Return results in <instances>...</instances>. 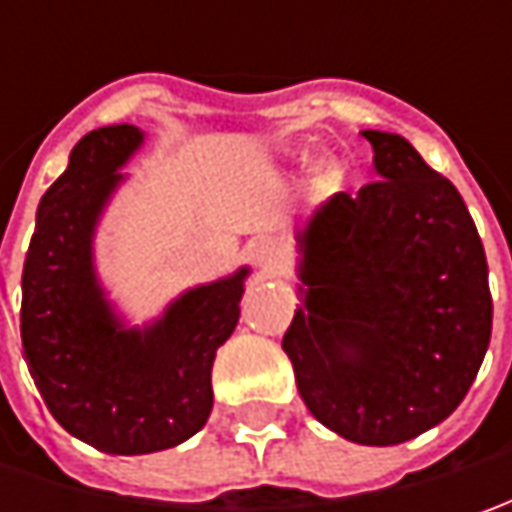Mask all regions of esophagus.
I'll use <instances>...</instances> for the list:
<instances>
[{"instance_id":"1","label":"esophagus","mask_w":512,"mask_h":512,"mask_svg":"<svg viewBox=\"0 0 512 512\" xmlns=\"http://www.w3.org/2000/svg\"><path fill=\"white\" fill-rule=\"evenodd\" d=\"M250 256H253V262L259 267H265V270H273V267H279V247L276 242H270V239H259L256 245L250 247Z\"/></svg>"}]
</instances>
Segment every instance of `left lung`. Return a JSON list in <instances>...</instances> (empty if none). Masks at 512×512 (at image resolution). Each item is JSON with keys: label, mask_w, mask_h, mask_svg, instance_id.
<instances>
[{"label": "left lung", "mask_w": 512, "mask_h": 512, "mask_svg": "<svg viewBox=\"0 0 512 512\" xmlns=\"http://www.w3.org/2000/svg\"><path fill=\"white\" fill-rule=\"evenodd\" d=\"M362 136L379 179L330 196L299 230L305 287L282 347L319 422L387 447L462 404L490 344L493 299L453 182L402 136Z\"/></svg>", "instance_id": "obj_1"}]
</instances>
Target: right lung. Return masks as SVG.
I'll return each instance as SVG.
<instances>
[{
  "instance_id": "right-lung-1",
  "label": "right lung",
  "mask_w": 512,
  "mask_h": 512,
  "mask_svg": "<svg viewBox=\"0 0 512 512\" xmlns=\"http://www.w3.org/2000/svg\"><path fill=\"white\" fill-rule=\"evenodd\" d=\"M133 125L90 130L48 187L22 270V347L70 436L102 453L176 447L205 427L216 350L239 322L247 267L193 287L148 327H125L93 270V230L142 145Z\"/></svg>"
}]
</instances>
